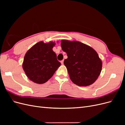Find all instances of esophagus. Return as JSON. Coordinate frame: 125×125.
Instances as JSON below:
<instances>
[{
  "instance_id": "1",
  "label": "esophagus",
  "mask_w": 125,
  "mask_h": 125,
  "mask_svg": "<svg viewBox=\"0 0 125 125\" xmlns=\"http://www.w3.org/2000/svg\"><path fill=\"white\" fill-rule=\"evenodd\" d=\"M60 62H61L62 65H63V60H62V61Z\"/></svg>"
}]
</instances>
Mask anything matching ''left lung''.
<instances>
[{
	"mask_svg": "<svg viewBox=\"0 0 125 125\" xmlns=\"http://www.w3.org/2000/svg\"><path fill=\"white\" fill-rule=\"evenodd\" d=\"M61 46L67 59L64 60L71 80L80 86L93 84L100 75L102 62L97 52L78 41H61Z\"/></svg>",
	"mask_w": 125,
	"mask_h": 125,
	"instance_id": "obj_1",
	"label": "left lung"
}]
</instances>
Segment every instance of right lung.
<instances>
[{"label":"right lung","mask_w":125,"mask_h":125,"mask_svg":"<svg viewBox=\"0 0 125 125\" xmlns=\"http://www.w3.org/2000/svg\"><path fill=\"white\" fill-rule=\"evenodd\" d=\"M55 43H37L28 50L24 56L22 68L30 80L43 84L50 79L61 63L52 51Z\"/></svg>","instance_id":"1"}]
</instances>
